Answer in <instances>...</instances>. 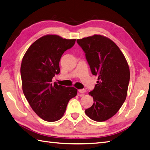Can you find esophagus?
<instances>
[{"mask_svg": "<svg viewBox=\"0 0 150 150\" xmlns=\"http://www.w3.org/2000/svg\"><path fill=\"white\" fill-rule=\"evenodd\" d=\"M78 92L79 93H85L86 90L85 89H79V90H78Z\"/></svg>", "mask_w": 150, "mask_h": 150, "instance_id": "1", "label": "esophagus"}]
</instances>
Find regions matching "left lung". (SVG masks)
I'll use <instances>...</instances> for the list:
<instances>
[{"mask_svg": "<svg viewBox=\"0 0 150 150\" xmlns=\"http://www.w3.org/2000/svg\"><path fill=\"white\" fill-rule=\"evenodd\" d=\"M85 53L92 74L98 76L94 89L88 93L94 103L85 110L96 122H104L114 116L125 102L130 81L126 58L112 40L101 35L77 39Z\"/></svg>", "mask_w": 150, "mask_h": 150, "instance_id": "left-lung-1", "label": "left lung"}]
</instances>
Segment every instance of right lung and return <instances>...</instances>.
Instances as JSON below:
<instances>
[{"mask_svg": "<svg viewBox=\"0 0 150 150\" xmlns=\"http://www.w3.org/2000/svg\"><path fill=\"white\" fill-rule=\"evenodd\" d=\"M76 39L46 35L31 45L21 61L20 72L23 93L34 111L40 118L53 122L62 118L77 89L52 83L60 71L62 55L74 45Z\"/></svg>", "mask_w": 150, "mask_h": 150, "instance_id": "1", "label": "right lung"}]
</instances>
